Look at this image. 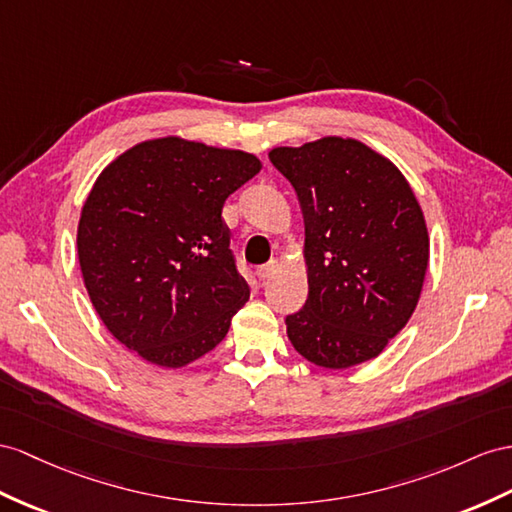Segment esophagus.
<instances>
[{
  "label": "esophagus",
  "mask_w": 512,
  "mask_h": 512,
  "mask_svg": "<svg viewBox=\"0 0 512 512\" xmlns=\"http://www.w3.org/2000/svg\"><path fill=\"white\" fill-rule=\"evenodd\" d=\"M277 268H279V259H270L268 264L257 268V277H259V279H270L272 274L277 272Z\"/></svg>",
  "instance_id": "obj_1"
}]
</instances>
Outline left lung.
<instances>
[{"label":"left lung","mask_w":512,"mask_h":512,"mask_svg":"<svg viewBox=\"0 0 512 512\" xmlns=\"http://www.w3.org/2000/svg\"><path fill=\"white\" fill-rule=\"evenodd\" d=\"M305 218L309 296L285 318L307 361L344 370L396 337L428 268L424 214L400 170L359 140L322 138L270 151Z\"/></svg>","instance_id":"8db88e82"}]
</instances>
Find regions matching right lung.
<instances>
[{
  "instance_id": "right-lung-1",
  "label": "right lung",
  "mask_w": 512,
  "mask_h": 512,
  "mask_svg": "<svg viewBox=\"0 0 512 512\" xmlns=\"http://www.w3.org/2000/svg\"><path fill=\"white\" fill-rule=\"evenodd\" d=\"M251 153L181 138L136 144L103 170L77 227L90 300L123 346L181 368L225 339L248 300L222 205L259 173Z\"/></svg>"
}]
</instances>
